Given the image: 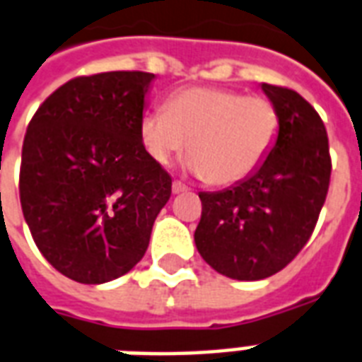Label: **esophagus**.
<instances>
[{"mask_svg": "<svg viewBox=\"0 0 362 362\" xmlns=\"http://www.w3.org/2000/svg\"><path fill=\"white\" fill-rule=\"evenodd\" d=\"M184 192H187L186 184H182L180 180L173 182V193H184Z\"/></svg>", "mask_w": 362, "mask_h": 362, "instance_id": "obj_1", "label": "esophagus"}]
</instances>
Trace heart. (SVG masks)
<instances>
[{"instance_id": "heart-1", "label": "heart", "mask_w": 362, "mask_h": 362, "mask_svg": "<svg viewBox=\"0 0 362 362\" xmlns=\"http://www.w3.org/2000/svg\"><path fill=\"white\" fill-rule=\"evenodd\" d=\"M279 132V107L272 98L224 87L175 90L163 112H148L138 125L151 161L167 167L187 146L192 156L186 167L212 186H231L255 175Z\"/></svg>"}]
</instances>
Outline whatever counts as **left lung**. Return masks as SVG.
I'll list each match as a JSON object with an SVG mask.
<instances>
[{"instance_id": "1", "label": "left lung", "mask_w": 362, "mask_h": 362, "mask_svg": "<svg viewBox=\"0 0 362 362\" xmlns=\"http://www.w3.org/2000/svg\"><path fill=\"white\" fill-rule=\"evenodd\" d=\"M281 114L277 144L255 175L201 192L195 245L203 260L237 281L272 277L310 241L330 184V151L315 107L288 87L262 83Z\"/></svg>"}]
</instances>
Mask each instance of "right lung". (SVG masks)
I'll return each instance as SVG.
<instances>
[{"label":"right lung","instance_id":"add662e5","mask_svg":"<svg viewBox=\"0 0 362 362\" xmlns=\"http://www.w3.org/2000/svg\"><path fill=\"white\" fill-rule=\"evenodd\" d=\"M153 74L79 76L45 98L22 144V214L57 272L100 285L146 255L173 178L138 136Z\"/></svg>","mask_w":362,"mask_h":362}]
</instances>
